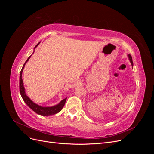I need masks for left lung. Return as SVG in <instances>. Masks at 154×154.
<instances>
[{"label": "left lung", "mask_w": 154, "mask_h": 154, "mask_svg": "<svg viewBox=\"0 0 154 154\" xmlns=\"http://www.w3.org/2000/svg\"><path fill=\"white\" fill-rule=\"evenodd\" d=\"M127 56H128V60H129L130 62L131 63V64H132V66H133V62H132V58L131 55H130V54H128Z\"/></svg>", "instance_id": "1"}]
</instances>
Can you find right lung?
<instances>
[{
  "label": "right lung",
  "mask_w": 154,
  "mask_h": 154,
  "mask_svg": "<svg viewBox=\"0 0 154 154\" xmlns=\"http://www.w3.org/2000/svg\"><path fill=\"white\" fill-rule=\"evenodd\" d=\"M39 44H40V42L36 45V46L34 48V51H35V49L37 47V46L39 45ZM34 52H35V51H33L32 54L34 53ZM31 55L30 56V57H28V58L27 59L26 62L24 64V66H23V67H22V69L20 73V86L19 87H20V95L22 97L23 100L24 101V102L27 104V105L28 106L31 110H32L34 112H35L36 114H38L41 115V116H45L54 115L55 114H57V113L60 112L61 111L62 109H63V106L65 105V103H66L67 98L62 100L59 103H58L57 105H55L54 106H42L39 105L38 104L34 103V102L30 99V97L29 96H27V94H26V91H25V88H24V83H23V80H22V74L23 70H24V69L25 65L27 62L29 61V60L31 58Z\"/></svg>",
  "instance_id": "1"
}]
</instances>
